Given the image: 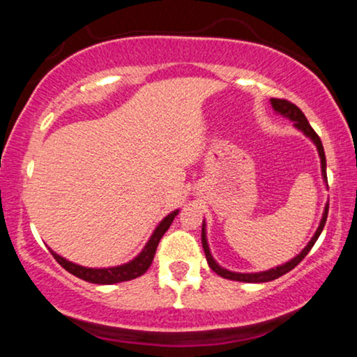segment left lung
Masks as SVG:
<instances>
[{"label":"left lung","instance_id":"obj_1","mask_svg":"<svg viewBox=\"0 0 357 357\" xmlns=\"http://www.w3.org/2000/svg\"><path fill=\"white\" fill-rule=\"evenodd\" d=\"M272 107L277 110L278 114H282L284 117H289L290 121L296 122V127L298 130H302V132L305 134L307 137H310L314 141V144L317 146V151H319V155H321V166H322V176H324V181H327V174H326V154H324V147H322V142H321V137L317 136V132L310 127L309 121H307V117L304 116V112H302L301 109L297 107L296 104H292V102L285 100V99H272ZM327 213H329V203L326 204V210H324V215H322V220H321V225H319L317 231H315V235L312 236V240L307 243V247L302 250L301 253L296 258H292L290 261H287V264L280 265V267H275L272 270H267V272H258V273H236V272H230V270L227 268H221L218 264H216L215 260H213L211 253H210V248H208V241H206V231H204V223H203V228H202V243H203V250H204V255H206V260H208V265H210V268L213 270L215 273H218L220 277L223 278H228V280H236V282H248V284H261V282H270V280H275V278L285 275L287 272H290L292 268H296L298 264H301L302 260H304L307 253L310 252V248L314 247V243L317 241L319 235H321V231L324 230V225H326V220H327Z\"/></svg>","mask_w":357,"mask_h":357}]
</instances>
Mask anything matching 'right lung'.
Here are the masks:
<instances>
[{
    "label": "right lung",
    "mask_w": 357,
    "mask_h": 357,
    "mask_svg": "<svg viewBox=\"0 0 357 357\" xmlns=\"http://www.w3.org/2000/svg\"><path fill=\"white\" fill-rule=\"evenodd\" d=\"M178 210L169 213L165 220L159 223V227L155 228L153 236H151L147 245L144 247L139 255L130 260L129 264L119 265V267H110V268H87V267H80V265L72 264V261L65 260L63 257L56 255L55 252H52L53 258L63 267L67 272H70L72 275L82 278V280L90 282V284H100V285H110V284H119V282H127L132 280V278L141 277L142 273L147 272V268L151 267L153 264L154 255H155V248H158L159 241H161L162 235L167 231V228L171 227L173 220L178 215Z\"/></svg>",
    "instance_id": "add662e5"
}]
</instances>
